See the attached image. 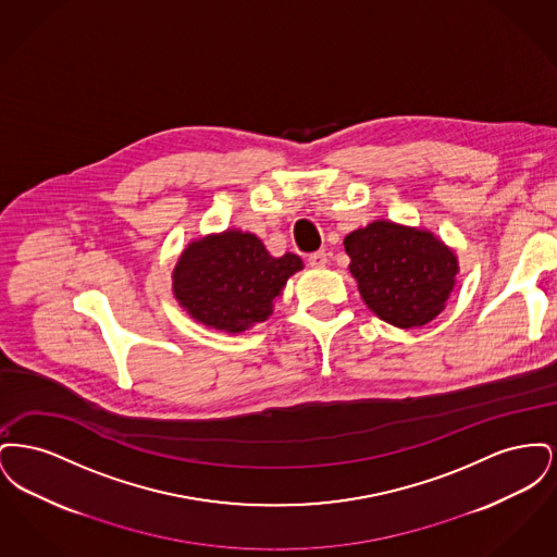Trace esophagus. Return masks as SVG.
<instances>
[{
	"mask_svg": "<svg viewBox=\"0 0 557 557\" xmlns=\"http://www.w3.org/2000/svg\"><path fill=\"white\" fill-rule=\"evenodd\" d=\"M325 263H327V255H325L323 250H318V252L309 255V265L321 269V267H325Z\"/></svg>",
	"mask_w": 557,
	"mask_h": 557,
	"instance_id": "esophagus-1",
	"label": "esophagus"
}]
</instances>
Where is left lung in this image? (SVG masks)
Wrapping results in <instances>:
<instances>
[{"label": "left lung", "instance_id": "obj_1", "mask_svg": "<svg viewBox=\"0 0 557 557\" xmlns=\"http://www.w3.org/2000/svg\"><path fill=\"white\" fill-rule=\"evenodd\" d=\"M350 273L371 311L400 330L436 318L455 286L457 257L434 234L373 221L345 238Z\"/></svg>", "mask_w": 557, "mask_h": 557}]
</instances>
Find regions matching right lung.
<instances>
[{"label":"right lung","instance_id":"add662e5","mask_svg":"<svg viewBox=\"0 0 557 557\" xmlns=\"http://www.w3.org/2000/svg\"><path fill=\"white\" fill-rule=\"evenodd\" d=\"M300 257L275 259L255 234L227 230L187 244L173 271V294L196 321L239 334L273 313V300Z\"/></svg>","mask_w":557,"mask_h":557}]
</instances>
